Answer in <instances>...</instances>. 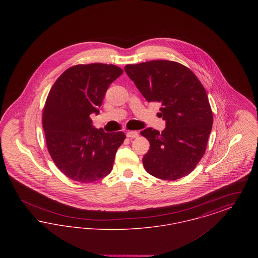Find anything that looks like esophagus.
I'll return each mask as SVG.
<instances>
[{
    "label": "esophagus",
    "mask_w": 258,
    "mask_h": 258,
    "mask_svg": "<svg viewBox=\"0 0 258 258\" xmlns=\"http://www.w3.org/2000/svg\"><path fill=\"white\" fill-rule=\"evenodd\" d=\"M137 136H138L137 132L131 131V132H127V133H126V137H128V138H135V137H137Z\"/></svg>",
    "instance_id": "1"
}]
</instances>
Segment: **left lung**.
Masks as SVG:
<instances>
[{
  "mask_svg": "<svg viewBox=\"0 0 258 258\" xmlns=\"http://www.w3.org/2000/svg\"><path fill=\"white\" fill-rule=\"evenodd\" d=\"M124 72L148 102L160 105L165 128L140 134L150 142L143 158L146 171L162 180L188 175L205 154L213 113L208 96L196 74L177 61L155 60L126 64Z\"/></svg>",
  "mask_w": 258,
  "mask_h": 258,
  "instance_id": "1",
  "label": "left lung"
}]
</instances>
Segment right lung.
I'll return each mask as SVG.
<instances>
[{"label": "right lung", "instance_id": "add662e5", "mask_svg": "<svg viewBox=\"0 0 258 258\" xmlns=\"http://www.w3.org/2000/svg\"><path fill=\"white\" fill-rule=\"evenodd\" d=\"M123 70L114 64H76L60 75L51 88L42 114L49 155L59 170L79 183L107 176L125 135L93 126L105 93Z\"/></svg>", "mask_w": 258, "mask_h": 258}]
</instances>
